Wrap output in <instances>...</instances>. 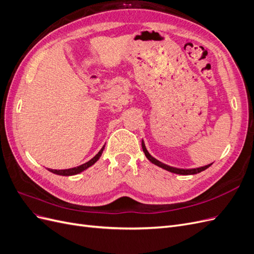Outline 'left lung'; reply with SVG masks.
<instances>
[{
    "mask_svg": "<svg viewBox=\"0 0 254 254\" xmlns=\"http://www.w3.org/2000/svg\"><path fill=\"white\" fill-rule=\"evenodd\" d=\"M142 148H143V151H144V153H145L146 158H147L152 164H155V165H157V166H159V167H161V168H163V170H166V171L171 172V173H174V174H178V175H195V174H198V173H200V172L206 170L207 167H210V166L213 164V163H211V164H209V165L201 166V167H198V168H190V170H183V168H176V167H172V166H170V165H166V164H164V163H162V162H160L159 160H157L156 158H153V157L150 155V153L148 152V150L146 149V146H145V143H144L143 140H142Z\"/></svg>",
    "mask_w": 254,
    "mask_h": 254,
    "instance_id": "left-lung-1",
    "label": "left lung"
}]
</instances>
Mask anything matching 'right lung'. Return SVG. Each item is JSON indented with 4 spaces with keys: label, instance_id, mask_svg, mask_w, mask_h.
I'll use <instances>...</instances> for the list:
<instances>
[{
    "label": "right lung",
    "instance_id": "obj_1",
    "mask_svg": "<svg viewBox=\"0 0 254 254\" xmlns=\"http://www.w3.org/2000/svg\"><path fill=\"white\" fill-rule=\"evenodd\" d=\"M104 149H105V145L103 146L102 149L99 150L96 153V155L93 158H92L90 161H88V162L83 163V164H81L79 166H76V167H73V168H67V170H51V168H49V171L51 173H53V174H56V175H59V176H74V175H77V174H79V173H81L83 171H86L87 168H89L90 166L95 164L97 161H98V159L101 158Z\"/></svg>",
    "mask_w": 254,
    "mask_h": 254
}]
</instances>
